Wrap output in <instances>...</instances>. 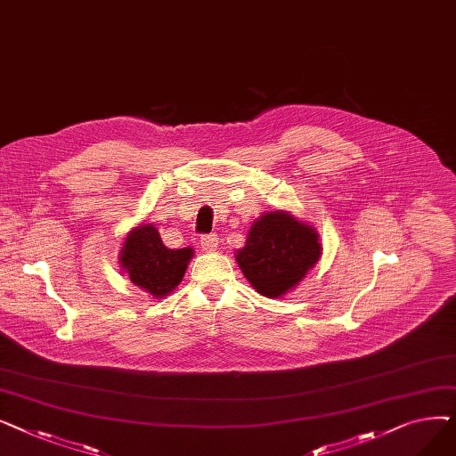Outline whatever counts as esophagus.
<instances>
[{"label":"esophagus","instance_id":"esophagus-1","mask_svg":"<svg viewBox=\"0 0 456 456\" xmlns=\"http://www.w3.org/2000/svg\"><path fill=\"white\" fill-rule=\"evenodd\" d=\"M200 244H201V248H203V251H214L216 248H218V236L216 234H203L201 236V240H200Z\"/></svg>","mask_w":456,"mask_h":456}]
</instances>
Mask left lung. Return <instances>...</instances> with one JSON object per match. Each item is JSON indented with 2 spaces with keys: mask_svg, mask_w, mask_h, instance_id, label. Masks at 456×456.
I'll return each mask as SVG.
<instances>
[{
  "mask_svg": "<svg viewBox=\"0 0 456 456\" xmlns=\"http://www.w3.org/2000/svg\"><path fill=\"white\" fill-rule=\"evenodd\" d=\"M322 255L318 232L289 212H266L253 224L236 262L253 289L281 297L306 275Z\"/></svg>",
  "mask_w": 456,
  "mask_h": 456,
  "instance_id": "1",
  "label": "left lung"
}]
</instances>
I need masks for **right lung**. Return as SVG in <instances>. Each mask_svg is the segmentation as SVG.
I'll use <instances>...</instances> for the list:
<instances>
[{
  "label": "right lung",
  "instance_id": "1",
  "mask_svg": "<svg viewBox=\"0 0 456 456\" xmlns=\"http://www.w3.org/2000/svg\"><path fill=\"white\" fill-rule=\"evenodd\" d=\"M191 255L190 248H166L153 225H140L126 238L119 260L136 286L162 297L183 281Z\"/></svg>",
  "mask_w": 456,
  "mask_h": 456
}]
</instances>
